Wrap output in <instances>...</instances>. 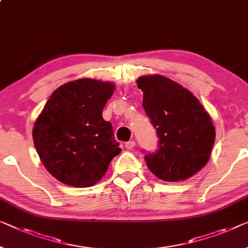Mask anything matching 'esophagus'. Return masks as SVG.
Listing matches in <instances>:
<instances>
[{"label":"esophagus","mask_w":248,"mask_h":248,"mask_svg":"<svg viewBox=\"0 0 248 248\" xmlns=\"http://www.w3.org/2000/svg\"><path fill=\"white\" fill-rule=\"evenodd\" d=\"M135 146H136V142L134 141V140H130V141H127V142L124 143V147L127 148V149H129V150L132 149V148H134Z\"/></svg>","instance_id":"1"}]
</instances>
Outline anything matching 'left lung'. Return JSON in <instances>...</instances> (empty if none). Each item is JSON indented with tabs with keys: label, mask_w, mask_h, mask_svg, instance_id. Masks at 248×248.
I'll use <instances>...</instances> for the list:
<instances>
[{
	"label": "left lung",
	"mask_w": 248,
	"mask_h": 248,
	"mask_svg": "<svg viewBox=\"0 0 248 248\" xmlns=\"http://www.w3.org/2000/svg\"><path fill=\"white\" fill-rule=\"evenodd\" d=\"M142 107L156 129L158 148L145 156L155 176L179 182L207 164L215 141V127L204 107L190 91L159 75L141 77Z\"/></svg>",
	"instance_id": "left-lung-1"
}]
</instances>
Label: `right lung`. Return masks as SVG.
I'll list each match as a JSON object with an SVG mask.
<instances>
[{"mask_svg": "<svg viewBox=\"0 0 248 248\" xmlns=\"http://www.w3.org/2000/svg\"><path fill=\"white\" fill-rule=\"evenodd\" d=\"M109 82L79 79L59 87L35 121L33 141L40 159L59 182L90 187L121 153L102 109L111 98Z\"/></svg>", "mask_w": 248, "mask_h": 248, "instance_id": "1", "label": "right lung"}]
</instances>
